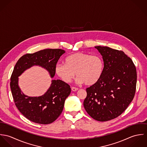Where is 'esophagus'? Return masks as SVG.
I'll return each mask as SVG.
<instances>
[{"instance_id":"obj_1","label":"esophagus","mask_w":147,"mask_h":147,"mask_svg":"<svg viewBox=\"0 0 147 147\" xmlns=\"http://www.w3.org/2000/svg\"><path fill=\"white\" fill-rule=\"evenodd\" d=\"M71 90H72V91H74V92H76V91H77V90H78V88H76V87H74V86H72V87L71 88Z\"/></svg>"}]
</instances>
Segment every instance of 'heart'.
I'll use <instances>...</instances> for the list:
<instances>
[{
    "mask_svg": "<svg viewBox=\"0 0 147 147\" xmlns=\"http://www.w3.org/2000/svg\"><path fill=\"white\" fill-rule=\"evenodd\" d=\"M104 69V62L97 55H91L84 53H76L68 56L65 63H58L55 71L65 83H70L78 76L76 82L92 85L101 78Z\"/></svg>",
    "mask_w": 147,
    "mask_h": 147,
    "instance_id": "heart-1",
    "label": "heart"
}]
</instances>
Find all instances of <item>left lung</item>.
I'll use <instances>...</instances> for the list:
<instances>
[{
  "instance_id": "8db88e82",
  "label": "left lung",
  "mask_w": 147,
  "mask_h": 147,
  "mask_svg": "<svg viewBox=\"0 0 147 147\" xmlns=\"http://www.w3.org/2000/svg\"><path fill=\"white\" fill-rule=\"evenodd\" d=\"M102 56L104 67L100 80L86 89L84 106L94 119L105 122L122 114L132 101L137 82L135 64L121 51L95 46Z\"/></svg>"
}]
</instances>
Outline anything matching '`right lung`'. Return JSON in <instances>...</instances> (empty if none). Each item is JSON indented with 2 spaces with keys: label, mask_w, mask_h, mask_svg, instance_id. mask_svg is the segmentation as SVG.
<instances>
[{
  "label": "right lung",
  "mask_w": 147,
  "mask_h": 147,
  "mask_svg": "<svg viewBox=\"0 0 147 147\" xmlns=\"http://www.w3.org/2000/svg\"><path fill=\"white\" fill-rule=\"evenodd\" d=\"M62 49H47L33 54H26L18 60L11 77L12 97L18 110L29 121L42 125L53 123L61 114L64 101L71 93L70 86L61 80H53L48 90L40 97H28L21 93L18 76L34 65L46 69L51 78L55 74V67L65 53Z\"/></svg>",
  "instance_id": "add662e5"
}]
</instances>
